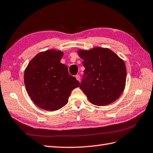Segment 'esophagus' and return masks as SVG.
I'll return each mask as SVG.
<instances>
[{
  "label": "esophagus",
  "mask_w": 153,
  "mask_h": 153,
  "mask_svg": "<svg viewBox=\"0 0 153 153\" xmlns=\"http://www.w3.org/2000/svg\"><path fill=\"white\" fill-rule=\"evenodd\" d=\"M76 79L78 81H80V76L79 75H76Z\"/></svg>",
  "instance_id": "esophagus-1"
}]
</instances>
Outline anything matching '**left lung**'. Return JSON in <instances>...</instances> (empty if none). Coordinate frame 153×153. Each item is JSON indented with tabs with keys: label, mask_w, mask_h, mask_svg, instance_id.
Masks as SVG:
<instances>
[{
	"label": "left lung",
	"mask_w": 153,
	"mask_h": 153,
	"mask_svg": "<svg viewBox=\"0 0 153 153\" xmlns=\"http://www.w3.org/2000/svg\"><path fill=\"white\" fill-rule=\"evenodd\" d=\"M85 68L80 88L96 106L108 105L119 98L126 86L124 61L108 48L77 51Z\"/></svg>",
	"instance_id": "obj_1"
}]
</instances>
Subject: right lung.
I'll return each instance as SVG.
<instances>
[{
	"label": "right lung",
	"mask_w": 153,
	"mask_h": 153,
	"mask_svg": "<svg viewBox=\"0 0 153 153\" xmlns=\"http://www.w3.org/2000/svg\"><path fill=\"white\" fill-rule=\"evenodd\" d=\"M63 52H41L30 60L24 72V83L29 97L39 108L56 111L66 105L72 90L79 86L60 63Z\"/></svg>",
	"instance_id": "right-lung-1"
}]
</instances>
